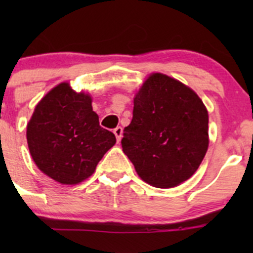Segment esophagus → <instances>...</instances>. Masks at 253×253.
<instances>
[{
  "label": "esophagus",
  "instance_id": "obj_1",
  "mask_svg": "<svg viewBox=\"0 0 253 253\" xmlns=\"http://www.w3.org/2000/svg\"><path fill=\"white\" fill-rule=\"evenodd\" d=\"M114 134L116 136V139L117 142L121 141V137H122V127H116V128L114 129Z\"/></svg>",
  "mask_w": 253,
  "mask_h": 253
}]
</instances>
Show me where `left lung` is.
Wrapping results in <instances>:
<instances>
[{"label": "left lung", "mask_w": 253, "mask_h": 253, "mask_svg": "<svg viewBox=\"0 0 253 253\" xmlns=\"http://www.w3.org/2000/svg\"><path fill=\"white\" fill-rule=\"evenodd\" d=\"M133 119L122 150L144 182L171 188L200 168L209 145L208 110L193 89L150 73L133 98Z\"/></svg>", "instance_id": "1"}]
</instances>
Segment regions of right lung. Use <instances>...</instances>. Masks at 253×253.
<instances>
[{"instance_id": "obj_1", "label": "right lung", "mask_w": 253, "mask_h": 253, "mask_svg": "<svg viewBox=\"0 0 253 253\" xmlns=\"http://www.w3.org/2000/svg\"><path fill=\"white\" fill-rule=\"evenodd\" d=\"M89 93L68 82L53 86L37 104L27 125V142L38 169L61 185L91 176L116 137L99 125Z\"/></svg>"}]
</instances>
